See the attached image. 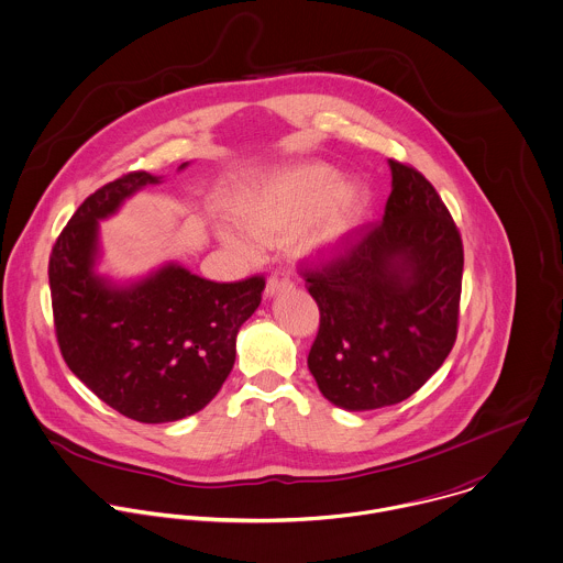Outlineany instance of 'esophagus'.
I'll list each match as a JSON object with an SVG mask.
<instances>
[{"mask_svg": "<svg viewBox=\"0 0 563 563\" xmlns=\"http://www.w3.org/2000/svg\"><path fill=\"white\" fill-rule=\"evenodd\" d=\"M291 287H294V283L289 280L287 274H283V272L272 274V276L267 278V285H265V298H274V296H278V294H283V291H289Z\"/></svg>", "mask_w": 563, "mask_h": 563, "instance_id": "1", "label": "esophagus"}]
</instances>
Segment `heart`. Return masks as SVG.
<instances>
[{"label": "heart", "instance_id": "1", "mask_svg": "<svg viewBox=\"0 0 563 563\" xmlns=\"http://www.w3.org/2000/svg\"><path fill=\"white\" fill-rule=\"evenodd\" d=\"M232 210L253 234L223 228V241L236 250H254V239L274 243L291 234L298 256L331 258L362 230L371 190L362 179H344L333 164L298 162L245 181L232 199Z\"/></svg>", "mask_w": 563, "mask_h": 563}]
</instances>
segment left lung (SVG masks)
Returning <instances> with one entry per match:
<instances>
[{
    "label": "left lung",
    "mask_w": 563,
    "mask_h": 563,
    "mask_svg": "<svg viewBox=\"0 0 563 563\" xmlns=\"http://www.w3.org/2000/svg\"><path fill=\"white\" fill-rule=\"evenodd\" d=\"M393 190L379 225L346 256L305 272L320 309L309 371L338 408L366 412L415 395L448 360L463 283L461 234L434 186L388 159Z\"/></svg>",
    "instance_id": "left-lung-1"
}]
</instances>
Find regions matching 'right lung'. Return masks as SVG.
<instances>
[{
	"mask_svg": "<svg viewBox=\"0 0 563 563\" xmlns=\"http://www.w3.org/2000/svg\"><path fill=\"white\" fill-rule=\"evenodd\" d=\"M162 181L140 170L89 195L56 239L47 272L65 364L98 399L140 423L179 421L214 399L234 366L239 329L265 289L261 276L212 283L175 261L126 280L98 269L100 221Z\"/></svg>",
	"mask_w": 563,
	"mask_h": 563,
	"instance_id": "add662e5",
	"label": "right lung"
}]
</instances>
